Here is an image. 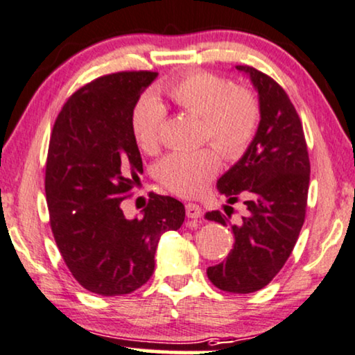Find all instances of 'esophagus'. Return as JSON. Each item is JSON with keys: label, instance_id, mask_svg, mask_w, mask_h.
Listing matches in <instances>:
<instances>
[{"label": "esophagus", "instance_id": "1", "mask_svg": "<svg viewBox=\"0 0 355 355\" xmlns=\"http://www.w3.org/2000/svg\"><path fill=\"white\" fill-rule=\"evenodd\" d=\"M186 215L187 218H200L202 209L197 204H186Z\"/></svg>", "mask_w": 355, "mask_h": 355}]
</instances>
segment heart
I'll return each mask as SVG.
<instances>
[{
	"mask_svg": "<svg viewBox=\"0 0 355 355\" xmlns=\"http://www.w3.org/2000/svg\"><path fill=\"white\" fill-rule=\"evenodd\" d=\"M179 109L202 117V138L227 159H238L250 148L261 121L259 101L232 80L207 71L189 73L164 87ZM166 109L155 96H145L132 112V132L145 151L158 148ZM220 169L215 150L176 151L156 164V178L168 191L196 197L205 191Z\"/></svg>",
	"mask_w": 355,
	"mask_h": 355,
	"instance_id": "obj_1",
	"label": "heart"
}]
</instances>
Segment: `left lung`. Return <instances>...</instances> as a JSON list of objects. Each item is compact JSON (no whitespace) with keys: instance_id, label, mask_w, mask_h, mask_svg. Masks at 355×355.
Masks as SVG:
<instances>
[{"instance_id":"1","label":"left lung","mask_w":355,"mask_h":355,"mask_svg":"<svg viewBox=\"0 0 355 355\" xmlns=\"http://www.w3.org/2000/svg\"><path fill=\"white\" fill-rule=\"evenodd\" d=\"M236 70L250 75L256 87L261 121L250 148L217 187L228 204L243 200L248 215L232 225V252L207 275L225 292L251 293L266 287L292 254L305 222L310 159L300 117L282 86L252 67ZM205 218L228 225L220 210L207 211Z\"/></svg>"}]
</instances>
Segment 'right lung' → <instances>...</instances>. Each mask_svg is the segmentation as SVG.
<instances>
[{
	"label": "right lung",
	"mask_w": 355,
	"mask_h": 355,
	"mask_svg": "<svg viewBox=\"0 0 355 355\" xmlns=\"http://www.w3.org/2000/svg\"><path fill=\"white\" fill-rule=\"evenodd\" d=\"M156 76L121 71L87 83L63 104L50 135V228L73 277L98 295H125L148 282L159 236L186 217L181 202L153 192L144 217L128 220L122 211L144 171L132 112Z\"/></svg>",
	"instance_id": "add662e5"
}]
</instances>
